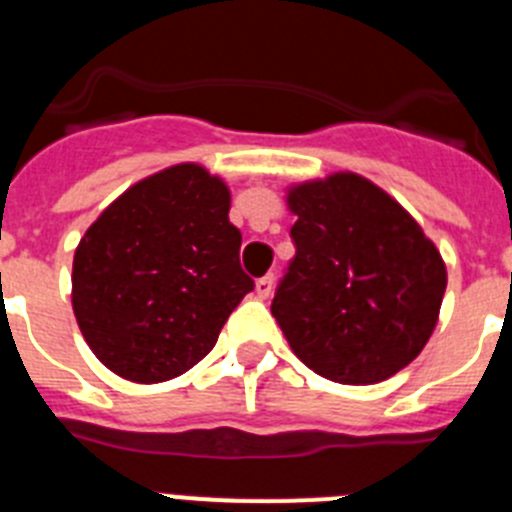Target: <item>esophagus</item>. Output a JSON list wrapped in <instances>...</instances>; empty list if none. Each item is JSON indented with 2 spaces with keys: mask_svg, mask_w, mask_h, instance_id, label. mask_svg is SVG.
<instances>
[{
  "mask_svg": "<svg viewBox=\"0 0 512 512\" xmlns=\"http://www.w3.org/2000/svg\"><path fill=\"white\" fill-rule=\"evenodd\" d=\"M271 289H274V277H271V274L256 279V297H259V300H266V297L271 295Z\"/></svg>",
  "mask_w": 512,
  "mask_h": 512,
  "instance_id": "34e87169",
  "label": "esophagus"
}]
</instances>
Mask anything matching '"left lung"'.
Masks as SVG:
<instances>
[{
  "label": "left lung",
  "instance_id": "left-lung-1",
  "mask_svg": "<svg viewBox=\"0 0 512 512\" xmlns=\"http://www.w3.org/2000/svg\"><path fill=\"white\" fill-rule=\"evenodd\" d=\"M287 207L297 251L271 302L284 338L330 382L390 379L436 328L441 253L395 197L354 171L292 184Z\"/></svg>",
  "mask_w": 512,
  "mask_h": 512
}]
</instances>
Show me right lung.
Listing matches in <instances>:
<instances>
[{"mask_svg": "<svg viewBox=\"0 0 512 512\" xmlns=\"http://www.w3.org/2000/svg\"><path fill=\"white\" fill-rule=\"evenodd\" d=\"M230 189L200 164L140 179L89 225L74 253L81 336L117 377L156 384L189 372L253 289L238 261Z\"/></svg>", "mask_w": 512, "mask_h": 512, "instance_id": "1", "label": "right lung"}]
</instances>
